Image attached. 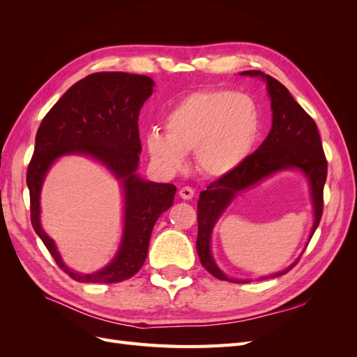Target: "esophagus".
<instances>
[{
  "instance_id": "obj_1",
  "label": "esophagus",
  "mask_w": 357,
  "mask_h": 357,
  "mask_svg": "<svg viewBox=\"0 0 357 357\" xmlns=\"http://www.w3.org/2000/svg\"><path fill=\"white\" fill-rule=\"evenodd\" d=\"M178 195H180L183 199H192L193 195H195V190H193L190 186H185V188L180 189Z\"/></svg>"
}]
</instances>
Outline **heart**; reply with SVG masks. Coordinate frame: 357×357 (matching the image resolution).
<instances>
[{
    "mask_svg": "<svg viewBox=\"0 0 357 357\" xmlns=\"http://www.w3.org/2000/svg\"><path fill=\"white\" fill-rule=\"evenodd\" d=\"M261 112L244 93L199 91L188 95L167 113L165 134L146 135L147 152L168 172L185 168L186 155L195 153L202 174L225 177L252 155L261 134Z\"/></svg>",
    "mask_w": 357,
    "mask_h": 357,
    "instance_id": "obj_1",
    "label": "heart"
}]
</instances>
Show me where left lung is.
Wrapping results in <instances>:
<instances>
[{"mask_svg":"<svg viewBox=\"0 0 357 357\" xmlns=\"http://www.w3.org/2000/svg\"><path fill=\"white\" fill-rule=\"evenodd\" d=\"M243 75H256L266 82L268 93L271 98L273 128L265 142L257 147L253 155L248 156L244 164L232 174L220 177L201 192L198 201V238L197 252L202 266L219 280L232 283H247V280L228 278L213 261L210 252L211 231L220 214L238 192L250 188L265 177L277 171L298 168L310 181L312 207H314V223L311 236L314 235L323 213V188L328 176V162L323 152L320 134L312 117L294 100V96L284 86L274 77L262 71H243ZM299 261V259H298ZM295 264H291L282 273L264 278H275L289 273Z\"/></svg>","mask_w":357,"mask_h":357,"instance_id":"left-lung-1","label":"left lung"}]
</instances>
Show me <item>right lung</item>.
<instances>
[{
  "label": "right lung",
  "instance_id": "right-lung-1",
  "mask_svg": "<svg viewBox=\"0 0 357 357\" xmlns=\"http://www.w3.org/2000/svg\"><path fill=\"white\" fill-rule=\"evenodd\" d=\"M153 86L147 75L93 73L74 83L40 123L26 172L31 223L58 266L75 282L112 284L135 275L146 261L156 220L174 202V185L146 181L137 174L142 152L138 116ZM71 153L100 160L121 180L126 190L121 248L109 266L93 275L71 272L39 225L42 180L53 161Z\"/></svg>",
  "mask_w": 357,
  "mask_h": 357
}]
</instances>
